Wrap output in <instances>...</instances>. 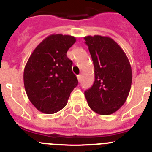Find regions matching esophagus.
<instances>
[{"mask_svg":"<svg viewBox=\"0 0 152 152\" xmlns=\"http://www.w3.org/2000/svg\"><path fill=\"white\" fill-rule=\"evenodd\" d=\"M81 78H82V76H81V75H78L77 79H78V81H79V82H80L81 81Z\"/></svg>","mask_w":152,"mask_h":152,"instance_id":"34e87169","label":"esophagus"}]
</instances>
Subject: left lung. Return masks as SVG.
<instances>
[{
    "instance_id": "left-lung-1",
    "label": "left lung",
    "mask_w": 152,
    "mask_h": 152,
    "mask_svg": "<svg viewBox=\"0 0 152 152\" xmlns=\"http://www.w3.org/2000/svg\"><path fill=\"white\" fill-rule=\"evenodd\" d=\"M94 65L95 81L85 91L89 107L100 115H110L126 102L131 90L132 70L123 50L107 36L84 37Z\"/></svg>"
}]
</instances>
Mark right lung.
<instances>
[{
  "mask_svg": "<svg viewBox=\"0 0 152 152\" xmlns=\"http://www.w3.org/2000/svg\"><path fill=\"white\" fill-rule=\"evenodd\" d=\"M75 37L52 34L35 48L23 70V84L29 101L39 111L55 113L65 107L78 80L67 52Z\"/></svg>",
  "mask_w": 152,
  "mask_h": 152,
  "instance_id": "add662e5",
  "label": "right lung"
}]
</instances>
